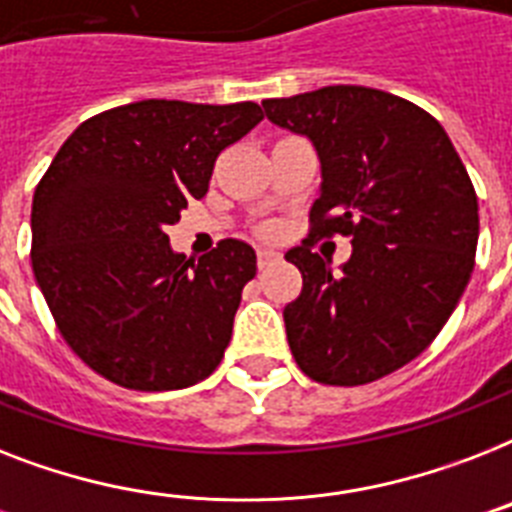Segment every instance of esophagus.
<instances>
[{"label": "esophagus", "mask_w": 512, "mask_h": 512, "mask_svg": "<svg viewBox=\"0 0 512 512\" xmlns=\"http://www.w3.org/2000/svg\"><path fill=\"white\" fill-rule=\"evenodd\" d=\"M278 257H281V255H278L276 249H270V247L257 249V265H260V268H268L270 263H276Z\"/></svg>", "instance_id": "34e87169"}]
</instances>
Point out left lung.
Here are the masks:
<instances>
[{
	"instance_id": "left-lung-1",
	"label": "left lung",
	"mask_w": 512,
	"mask_h": 512,
	"mask_svg": "<svg viewBox=\"0 0 512 512\" xmlns=\"http://www.w3.org/2000/svg\"><path fill=\"white\" fill-rule=\"evenodd\" d=\"M265 118L305 136L321 160L310 239L286 252L302 292L284 307L297 365L357 386L421 355L463 297L479 244V199L439 120L368 86L265 99ZM353 236L339 271L318 235Z\"/></svg>"
}]
</instances>
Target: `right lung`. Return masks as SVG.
I'll return each instance as SVG.
<instances>
[{"label":"right lung","mask_w":512,"mask_h":512,"mask_svg":"<svg viewBox=\"0 0 512 512\" xmlns=\"http://www.w3.org/2000/svg\"><path fill=\"white\" fill-rule=\"evenodd\" d=\"M260 120L255 102L144 99L99 112L60 147L33 194V276L99 376L170 392L218 368L255 249L223 239L191 263L165 231L205 197L220 149Z\"/></svg>","instance_id":"1"}]
</instances>
